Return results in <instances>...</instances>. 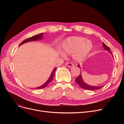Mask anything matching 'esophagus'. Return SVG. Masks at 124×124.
Masks as SVG:
<instances>
[{"mask_svg": "<svg viewBox=\"0 0 124 124\" xmlns=\"http://www.w3.org/2000/svg\"><path fill=\"white\" fill-rule=\"evenodd\" d=\"M65 65L67 67H72L73 66V65L72 63H71L70 62H67L65 63Z\"/></svg>", "mask_w": 124, "mask_h": 124, "instance_id": "34e87169", "label": "esophagus"}]
</instances>
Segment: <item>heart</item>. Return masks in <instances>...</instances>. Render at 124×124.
I'll return each mask as SVG.
<instances>
[{"label":"heart","instance_id":"1","mask_svg":"<svg viewBox=\"0 0 124 124\" xmlns=\"http://www.w3.org/2000/svg\"><path fill=\"white\" fill-rule=\"evenodd\" d=\"M61 48L65 54H71L74 61L81 62L88 56L93 48L89 40L81 37H68L62 42ZM64 54H62L64 56Z\"/></svg>","mask_w":124,"mask_h":124}]
</instances>
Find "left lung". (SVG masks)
Wrapping results in <instances>:
<instances>
[{
    "mask_svg": "<svg viewBox=\"0 0 124 124\" xmlns=\"http://www.w3.org/2000/svg\"><path fill=\"white\" fill-rule=\"evenodd\" d=\"M102 46H103V49L106 50H108V52H109V53H110V54H111L113 56V55H112V53L111 51H110V50L109 49V47H108L104 43H102ZM78 67L80 68V66L79 65H78ZM75 81L78 84V85L81 87L83 89H87V90H96V89H100L101 88L103 85H101V86H91L90 85H88V84L84 82V80H83L82 79V75H81V72L80 73V75L78 76V77L77 78L75 79Z\"/></svg>",
    "mask_w": 124,
    "mask_h": 124,
    "instance_id": "8db88e82",
    "label": "left lung"
}]
</instances>
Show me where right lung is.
<instances>
[{"instance_id":"right-lung-1","label":"right lung","mask_w":124,"mask_h":124,"mask_svg":"<svg viewBox=\"0 0 124 124\" xmlns=\"http://www.w3.org/2000/svg\"><path fill=\"white\" fill-rule=\"evenodd\" d=\"M45 33H41V34H38V35H35L34 36H32L31 38H29L27 39H26V40H24L23 42H22L20 45H19V46H21L22 45H23V44H24L25 43H28L29 42H31V41H37V40H42V39H43V35ZM56 68H55L52 71V72L49 77V78H48V79L47 80V81L44 84H43V85H42L41 86H39L38 87H36L35 88L36 89H41V88H44L45 87H46L48 84L50 83V82H51L52 80V79H53V77H54V76L55 75V71H56Z\"/></svg>"}]
</instances>
